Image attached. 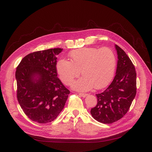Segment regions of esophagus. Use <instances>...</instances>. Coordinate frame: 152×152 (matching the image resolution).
<instances>
[{
  "label": "esophagus",
  "mask_w": 152,
  "mask_h": 152,
  "mask_svg": "<svg viewBox=\"0 0 152 152\" xmlns=\"http://www.w3.org/2000/svg\"><path fill=\"white\" fill-rule=\"evenodd\" d=\"M79 95H80V96H82V97H85V96H87L88 94H87V93H79Z\"/></svg>",
  "instance_id": "obj_1"
}]
</instances>
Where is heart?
I'll return each instance as SVG.
<instances>
[{"mask_svg":"<svg viewBox=\"0 0 152 152\" xmlns=\"http://www.w3.org/2000/svg\"><path fill=\"white\" fill-rule=\"evenodd\" d=\"M69 56L71 61L59 59L56 69L66 85H70L81 71L84 76L72 85L76 90L88 91L94 86L103 88L114 76L116 60L115 53L108 48H82L72 50Z\"/></svg>","mask_w":152,"mask_h":152,"instance_id":"heart-1","label":"heart"}]
</instances>
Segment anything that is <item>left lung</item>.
Masks as SVG:
<instances>
[{
	"label": "left lung",
	"mask_w": 152,
	"mask_h": 152,
	"mask_svg": "<svg viewBox=\"0 0 152 152\" xmlns=\"http://www.w3.org/2000/svg\"><path fill=\"white\" fill-rule=\"evenodd\" d=\"M116 75L105 90L96 94L98 103L91 114L98 121L110 124L120 120L130 109L137 93V72L132 61L118 45Z\"/></svg>",
	"instance_id": "left-lung-1"
}]
</instances>
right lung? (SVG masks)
I'll return each instance as SVG.
<instances>
[{
    "label": "right lung",
    "mask_w": 152,
    "mask_h": 152,
    "mask_svg": "<svg viewBox=\"0 0 152 152\" xmlns=\"http://www.w3.org/2000/svg\"><path fill=\"white\" fill-rule=\"evenodd\" d=\"M54 48L26 56L17 67V98L21 108L33 121L47 123L58 117L70 93L58 77Z\"/></svg>",
    "instance_id": "add662e5"
}]
</instances>
